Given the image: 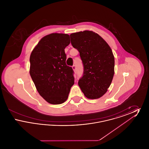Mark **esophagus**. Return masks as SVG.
Returning <instances> with one entry per match:
<instances>
[{
    "mask_svg": "<svg viewBox=\"0 0 149 149\" xmlns=\"http://www.w3.org/2000/svg\"><path fill=\"white\" fill-rule=\"evenodd\" d=\"M72 69H73L74 71H76V70H77V67H76L75 65H73V66H72Z\"/></svg>",
    "mask_w": 149,
    "mask_h": 149,
    "instance_id": "34e87169",
    "label": "esophagus"
}]
</instances>
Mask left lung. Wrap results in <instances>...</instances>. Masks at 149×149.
<instances>
[{
  "mask_svg": "<svg viewBox=\"0 0 149 149\" xmlns=\"http://www.w3.org/2000/svg\"><path fill=\"white\" fill-rule=\"evenodd\" d=\"M71 43L78 50L84 71L78 85L89 99H97L108 91L114 74V57L108 43L91 31L70 35Z\"/></svg>",
  "mask_w": 149,
  "mask_h": 149,
  "instance_id": "obj_1",
  "label": "left lung"
}]
</instances>
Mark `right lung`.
Returning <instances> with one entry per match:
<instances>
[{"instance_id": "add662e5", "label": "right lung", "mask_w": 149, "mask_h": 149, "mask_svg": "<svg viewBox=\"0 0 149 149\" xmlns=\"http://www.w3.org/2000/svg\"><path fill=\"white\" fill-rule=\"evenodd\" d=\"M68 34L45 36L30 56L29 74L40 95L52 104L63 103L74 84L72 68L66 64L65 49L70 44Z\"/></svg>"}]
</instances>
